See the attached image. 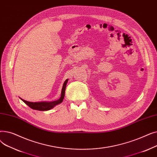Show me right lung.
Returning a JSON list of instances; mask_svg holds the SVG:
<instances>
[{"instance_id": "right-lung-1", "label": "right lung", "mask_w": 157, "mask_h": 157, "mask_svg": "<svg viewBox=\"0 0 157 157\" xmlns=\"http://www.w3.org/2000/svg\"><path fill=\"white\" fill-rule=\"evenodd\" d=\"M68 81V79L65 80L64 83L63 85L62 90V93H61V97L59 100L53 101V102H31L25 101L22 98L21 99L28 106H29L30 108L35 109V110H39V111H47L52 109L53 107H55L56 105L60 104L62 102L63 99L65 96V88L66 85H67V83Z\"/></svg>"}]
</instances>
